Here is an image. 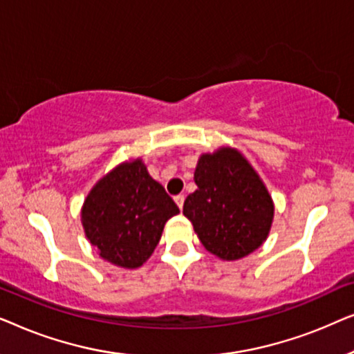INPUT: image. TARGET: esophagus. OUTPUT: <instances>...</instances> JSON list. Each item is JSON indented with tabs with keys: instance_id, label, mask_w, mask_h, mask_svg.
Listing matches in <instances>:
<instances>
[{
	"instance_id": "esophagus-1",
	"label": "esophagus",
	"mask_w": 354,
	"mask_h": 354,
	"mask_svg": "<svg viewBox=\"0 0 354 354\" xmlns=\"http://www.w3.org/2000/svg\"><path fill=\"white\" fill-rule=\"evenodd\" d=\"M174 200H176L177 206L182 209V207H183V201H185V196H183V195H177V196H174Z\"/></svg>"
}]
</instances>
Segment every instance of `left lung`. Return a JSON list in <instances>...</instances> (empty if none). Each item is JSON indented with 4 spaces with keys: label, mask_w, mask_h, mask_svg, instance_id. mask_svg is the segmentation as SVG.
Masks as SVG:
<instances>
[{
    "label": "left lung",
    "mask_w": 354,
    "mask_h": 354,
    "mask_svg": "<svg viewBox=\"0 0 354 354\" xmlns=\"http://www.w3.org/2000/svg\"><path fill=\"white\" fill-rule=\"evenodd\" d=\"M195 183L198 188L183 203V214L203 246L227 261L259 248L272 224L274 205L248 161L230 148L203 154Z\"/></svg>",
    "instance_id": "left-lung-1"
}]
</instances>
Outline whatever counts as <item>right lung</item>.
Here are the masks:
<instances>
[{"label":"right lung","instance_id":"right-lung-1","mask_svg":"<svg viewBox=\"0 0 354 354\" xmlns=\"http://www.w3.org/2000/svg\"><path fill=\"white\" fill-rule=\"evenodd\" d=\"M176 214V203L137 159L96 183L82 209V224L101 258L135 269L151 256L164 224Z\"/></svg>","mask_w":354,"mask_h":354}]
</instances>
